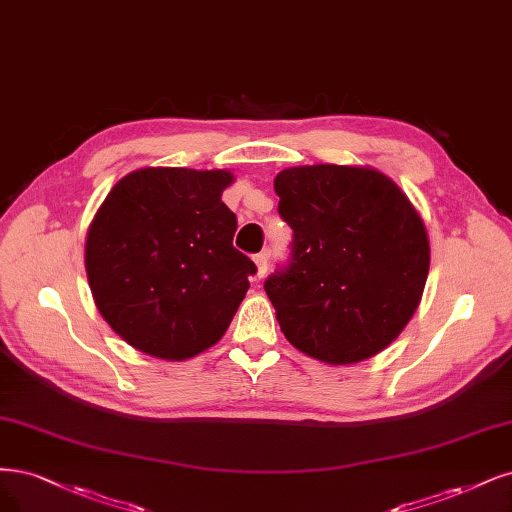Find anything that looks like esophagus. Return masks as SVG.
Here are the masks:
<instances>
[{"mask_svg": "<svg viewBox=\"0 0 512 512\" xmlns=\"http://www.w3.org/2000/svg\"><path fill=\"white\" fill-rule=\"evenodd\" d=\"M254 262H256V269H258V277H264V273H267V269H269V252L256 254Z\"/></svg>", "mask_w": 512, "mask_h": 512, "instance_id": "34e87169", "label": "esophagus"}]
</instances>
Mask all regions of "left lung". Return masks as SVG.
I'll return each mask as SVG.
<instances>
[{
    "label": "left lung",
    "mask_w": 512,
    "mask_h": 512,
    "mask_svg": "<svg viewBox=\"0 0 512 512\" xmlns=\"http://www.w3.org/2000/svg\"><path fill=\"white\" fill-rule=\"evenodd\" d=\"M290 256L264 279L286 339L328 364L379 354L415 313L430 243L407 195L375 169L313 165L275 178Z\"/></svg>",
    "instance_id": "8db88e82"
}]
</instances>
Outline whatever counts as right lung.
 <instances>
[{
  "label": "right lung",
  "mask_w": 512,
  "mask_h": 512,
  "mask_svg": "<svg viewBox=\"0 0 512 512\" xmlns=\"http://www.w3.org/2000/svg\"><path fill=\"white\" fill-rule=\"evenodd\" d=\"M228 171L139 169L105 197L86 237L103 320L148 356L184 360L220 341L256 264L235 250Z\"/></svg>",
  "instance_id": "obj_1"
}]
</instances>
